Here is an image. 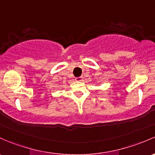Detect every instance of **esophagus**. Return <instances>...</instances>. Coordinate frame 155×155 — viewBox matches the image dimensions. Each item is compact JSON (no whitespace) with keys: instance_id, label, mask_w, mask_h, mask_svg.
Here are the masks:
<instances>
[{"instance_id":"obj_1","label":"esophagus","mask_w":155,"mask_h":155,"mask_svg":"<svg viewBox=\"0 0 155 155\" xmlns=\"http://www.w3.org/2000/svg\"><path fill=\"white\" fill-rule=\"evenodd\" d=\"M83 79H84V77H83V76H79V77L76 78V80L78 81V82H82Z\"/></svg>"}]
</instances>
